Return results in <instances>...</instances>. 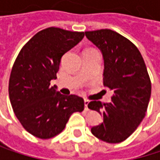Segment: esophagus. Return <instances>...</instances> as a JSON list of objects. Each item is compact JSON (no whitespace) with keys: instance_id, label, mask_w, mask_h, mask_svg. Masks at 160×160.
<instances>
[{"instance_id":"esophagus-1","label":"esophagus","mask_w":160,"mask_h":160,"mask_svg":"<svg viewBox=\"0 0 160 160\" xmlns=\"http://www.w3.org/2000/svg\"><path fill=\"white\" fill-rule=\"evenodd\" d=\"M88 105H89V100L85 99V100H84V106H85V110H86V111H88V110H89V108H88Z\"/></svg>"}]
</instances>
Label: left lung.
I'll return each instance as SVG.
<instances>
[{
	"label": "left lung",
	"instance_id": "obj_1",
	"mask_svg": "<svg viewBox=\"0 0 160 160\" xmlns=\"http://www.w3.org/2000/svg\"><path fill=\"white\" fill-rule=\"evenodd\" d=\"M85 35L102 51L104 85L114 91L111 103H89L90 109L103 117V122L91 132L109 144L123 142L142 122L151 96V80L143 56L131 41L111 29L85 31Z\"/></svg>",
	"mask_w": 160,
	"mask_h": 160
}]
</instances>
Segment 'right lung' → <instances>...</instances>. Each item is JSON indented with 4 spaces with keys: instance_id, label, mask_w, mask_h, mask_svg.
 Instances as JSON below:
<instances>
[{
    "instance_id": "add662e5",
    "label": "right lung",
    "mask_w": 160,
    "mask_h": 160,
    "mask_svg": "<svg viewBox=\"0 0 160 160\" xmlns=\"http://www.w3.org/2000/svg\"><path fill=\"white\" fill-rule=\"evenodd\" d=\"M83 37L84 32L48 28L35 34L16 57L9 79V98L17 119L35 137L56 136L73 113L84 109L82 97L63 95L51 86L62 56Z\"/></svg>"
}]
</instances>
